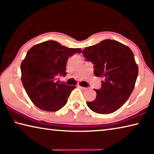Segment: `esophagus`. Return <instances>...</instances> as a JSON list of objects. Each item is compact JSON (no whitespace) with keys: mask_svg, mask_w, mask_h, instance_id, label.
<instances>
[{"mask_svg":"<svg viewBox=\"0 0 154 154\" xmlns=\"http://www.w3.org/2000/svg\"><path fill=\"white\" fill-rule=\"evenodd\" d=\"M78 88H80V89L82 90H85L87 89L86 88H84V87H83V86H81V85H78Z\"/></svg>","mask_w":154,"mask_h":154,"instance_id":"1","label":"esophagus"}]
</instances>
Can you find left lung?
Instances as JSON below:
<instances>
[{
    "label": "left lung",
    "mask_w": 154,
    "mask_h": 154,
    "mask_svg": "<svg viewBox=\"0 0 154 154\" xmlns=\"http://www.w3.org/2000/svg\"><path fill=\"white\" fill-rule=\"evenodd\" d=\"M82 53L94 64L95 76L103 79L102 87L95 90L96 98L86 104L99 114H109L121 107L134 90L139 68L133 52L115 40L106 39L87 47Z\"/></svg>",
    "instance_id": "1"
}]
</instances>
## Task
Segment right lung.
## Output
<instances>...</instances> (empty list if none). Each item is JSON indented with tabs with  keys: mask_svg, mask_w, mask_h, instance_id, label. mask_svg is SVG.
Returning a JSON list of instances; mask_svg holds the SVG:
<instances>
[{
	"mask_svg": "<svg viewBox=\"0 0 154 154\" xmlns=\"http://www.w3.org/2000/svg\"><path fill=\"white\" fill-rule=\"evenodd\" d=\"M80 48H69L54 41L36 44L21 63L22 84L32 103L41 110L57 111L66 105L75 85L57 82L66 75L70 56L82 53Z\"/></svg>",
	"mask_w": 154,
	"mask_h": 154,
	"instance_id": "1",
	"label": "right lung"
}]
</instances>
